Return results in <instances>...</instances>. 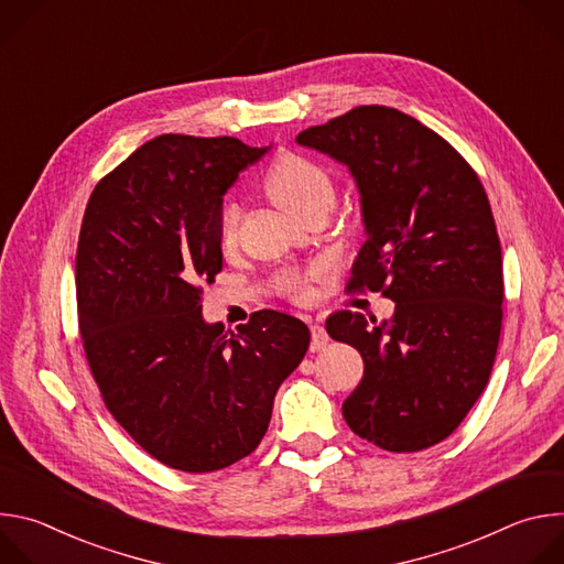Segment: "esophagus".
Here are the masks:
<instances>
[{
	"instance_id": "esophagus-1",
	"label": "esophagus",
	"mask_w": 564,
	"mask_h": 564,
	"mask_svg": "<svg viewBox=\"0 0 564 564\" xmlns=\"http://www.w3.org/2000/svg\"><path fill=\"white\" fill-rule=\"evenodd\" d=\"M310 333H312V341H310V350H312V352H318V350H324V348L328 346L330 337H328V333H326L324 326L312 324V326H310Z\"/></svg>"
}]
</instances>
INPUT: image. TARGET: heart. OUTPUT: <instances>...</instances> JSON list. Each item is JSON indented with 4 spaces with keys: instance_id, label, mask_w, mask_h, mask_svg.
<instances>
[{
    "instance_id": "obj_1",
    "label": "heart",
    "mask_w": 564,
    "mask_h": 564,
    "mask_svg": "<svg viewBox=\"0 0 564 564\" xmlns=\"http://www.w3.org/2000/svg\"><path fill=\"white\" fill-rule=\"evenodd\" d=\"M265 192L274 203L296 216H307L318 207H330L335 187L330 174L316 165L314 160L299 153H283L265 174ZM240 220V205L229 200L220 209L218 238L223 248H231L236 240V227ZM316 270H285L276 276V288L294 299H307L312 294V281Z\"/></svg>"
}]
</instances>
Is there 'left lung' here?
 Returning a JSON list of instances; mask_svg holds the SVG:
<instances>
[{"mask_svg": "<svg viewBox=\"0 0 564 564\" xmlns=\"http://www.w3.org/2000/svg\"><path fill=\"white\" fill-rule=\"evenodd\" d=\"M296 142L350 170L368 236L350 288L394 301L381 324L350 310L326 321L364 359L344 420L383 451L429 448L473 409L500 344L502 250L487 192L442 135L390 107H355Z\"/></svg>", "mask_w": 564, "mask_h": 564, "instance_id": "obj_1", "label": "left lung"}]
</instances>
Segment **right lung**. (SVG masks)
I'll return each mask as SVG.
<instances>
[{"instance_id":"obj_1","label":"right lung","mask_w":564,"mask_h":564,"mask_svg":"<svg viewBox=\"0 0 564 564\" xmlns=\"http://www.w3.org/2000/svg\"><path fill=\"white\" fill-rule=\"evenodd\" d=\"M270 147L165 133L94 189L75 257L79 335L113 420L151 457L209 473L263 440L274 394L310 346L303 321L261 310L236 333L203 318L223 268V196Z\"/></svg>"}]
</instances>
